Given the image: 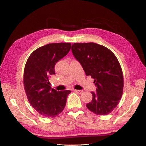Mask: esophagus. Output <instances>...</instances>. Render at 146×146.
Listing matches in <instances>:
<instances>
[{
  "mask_svg": "<svg viewBox=\"0 0 146 146\" xmlns=\"http://www.w3.org/2000/svg\"><path fill=\"white\" fill-rule=\"evenodd\" d=\"M74 91L77 92V93H78V94H82L83 92V91L82 90H74Z\"/></svg>",
  "mask_w": 146,
  "mask_h": 146,
  "instance_id": "1",
  "label": "esophagus"
}]
</instances>
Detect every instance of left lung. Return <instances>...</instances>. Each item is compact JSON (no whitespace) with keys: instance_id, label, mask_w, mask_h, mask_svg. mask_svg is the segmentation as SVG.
Returning <instances> with one entry per match:
<instances>
[{"instance_id":"obj_1","label":"left lung","mask_w":146,"mask_h":146,"mask_svg":"<svg viewBox=\"0 0 146 146\" xmlns=\"http://www.w3.org/2000/svg\"><path fill=\"white\" fill-rule=\"evenodd\" d=\"M71 49L97 87L86 107L94 114L107 115L116 107L123 93V73L117 58L108 48L94 42L74 43Z\"/></svg>"}]
</instances>
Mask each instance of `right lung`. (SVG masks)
Masks as SVG:
<instances>
[{"mask_svg": "<svg viewBox=\"0 0 146 146\" xmlns=\"http://www.w3.org/2000/svg\"><path fill=\"white\" fill-rule=\"evenodd\" d=\"M69 42L52 43L38 48L29 56L24 72V86L28 100L45 117H54L64 110L69 90L51 89L48 77L55 74V65L68 54Z\"/></svg>", "mask_w": 146, "mask_h": 146, "instance_id": "right-lung-1", "label": "right lung"}]
</instances>
